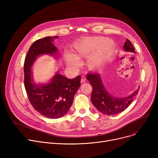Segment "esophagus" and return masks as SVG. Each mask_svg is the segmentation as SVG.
Masks as SVG:
<instances>
[{
  "instance_id": "obj_1",
  "label": "esophagus",
  "mask_w": 158,
  "mask_h": 158,
  "mask_svg": "<svg viewBox=\"0 0 158 158\" xmlns=\"http://www.w3.org/2000/svg\"><path fill=\"white\" fill-rule=\"evenodd\" d=\"M86 81V77H85V76H82V77H81V82H85Z\"/></svg>"
}]
</instances>
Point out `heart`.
I'll list each match as a JSON object with an SVG mask.
<instances>
[{
	"mask_svg": "<svg viewBox=\"0 0 158 158\" xmlns=\"http://www.w3.org/2000/svg\"><path fill=\"white\" fill-rule=\"evenodd\" d=\"M114 44L112 41H107V39L101 37L88 38L82 40L75 45L76 56L69 54L66 60L67 64L77 67L81 64L79 56L87 57L95 52L88 57L87 64L90 69H96L104 63L111 53L113 51Z\"/></svg>",
	"mask_w": 158,
	"mask_h": 158,
	"instance_id": "b5f03b06",
	"label": "heart"
}]
</instances>
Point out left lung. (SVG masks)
Listing matches in <instances>:
<instances>
[{
    "mask_svg": "<svg viewBox=\"0 0 158 158\" xmlns=\"http://www.w3.org/2000/svg\"><path fill=\"white\" fill-rule=\"evenodd\" d=\"M123 49L126 51L135 52L134 47L128 39L123 45ZM87 79L93 88L91 96L92 104L98 111L107 115L115 114L125 110L139 91L138 88L135 93L125 98H116L107 92L98 73H88Z\"/></svg>",
    "mask_w": 158,
    "mask_h": 158,
    "instance_id": "left-lung-1",
    "label": "left lung"
}]
</instances>
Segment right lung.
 <instances>
[{"instance_id": "add662e5", "label": "right lung", "mask_w": 158, "mask_h": 158, "mask_svg": "<svg viewBox=\"0 0 158 158\" xmlns=\"http://www.w3.org/2000/svg\"><path fill=\"white\" fill-rule=\"evenodd\" d=\"M57 38L48 36L35 41L29 49L23 64L24 86L31 105L41 114L51 118H60L68 112L81 79L78 76L69 79L56 73L47 85L38 86L32 82L31 68L36 57L41 54H56L57 49L52 41Z\"/></svg>"}]
</instances>
